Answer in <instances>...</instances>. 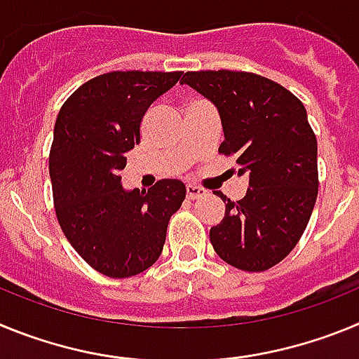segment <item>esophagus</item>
Instances as JSON below:
<instances>
[{"instance_id":"obj_1","label":"esophagus","mask_w":359,"mask_h":359,"mask_svg":"<svg viewBox=\"0 0 359 359\" xmlns=\"http://www.w3.org/2000/svg\"><path fill=\"white\" fill-rule=\"evenodd\" d=\"M203 194H205V190L199 189V187L187 185V198L189 199H198V198H201Z\"/></svg>"}]
</instances>
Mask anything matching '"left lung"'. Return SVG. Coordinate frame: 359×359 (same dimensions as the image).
<instances>
[{"label":"left lung","mask_w":359,"mask_h":359,"mask_svg":"<svg viewBox=\"0 0 359 359\" xmlns=\"http://www.w3.org/2000/svg\"><path fill=\"white\" fill-rule=\"evenodd\" d=\"M182 84L215 104L224 140L219 154L248 174L246 196L224 203L210 243L224 262L266 271L286 259L302 237L318 196L316 136L304 104L278 82L250 72H187Z\"/></svg>","instance_id":"obj_1"}]
</instances>
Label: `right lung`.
Segmentation results:
<instances>
[{
	"label": "right lung",
	"mask_w": 359,
	"mask_h": 359,
	"mask_svg": "<svg viewBox=\"0 0 359 359\" xmlns=\"http://www.w3.org/2000/svg\"><path fill=\"white\" fill-rule=\"evenodd\" d=\"M180 77L182 72L104 73L73 91L57 115L48 158L57 221L75 252L106 277L151 268L185 199L177 180H160L147 192L120 185L145 111Z\"/></svg>",
	"instance_id": "add662e5"
}]
</instances>
